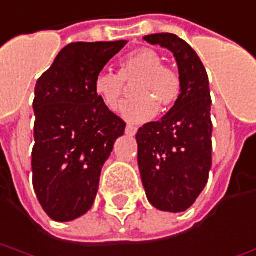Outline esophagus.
<instances>
[{
	"label": "esophagus",
	"instance_id": "obj_1",
	"mask_svg": "<svg viewBox=\"0 0 256 256\" xmlns=\"http://www.w3.org/2000/svg\"><path fill=\"white\" fill-rule=\"evenodd\" d=\"M125 132H126V134H128V135H135V134H136V126H134V125H131V124H128L126 125V128H125Z\"/></svg>",
	"mask_w": 256,
	"mask_h": 256
}]
</instances>
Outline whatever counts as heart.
I'll list each match as a JSON object with an SVG mask.
<instances>
[{"label":"heart","mask_w":256,"mask_h":256,"mask_svg":"<svg viewBox=\"0 0 256 256\" xmlns=\"http://www.w3.org/2000/svg\"><path fill=\"white\" fill-rule=\"evenodd\" d=\"M134 84L136 97L125 102L120 112L131 122H144L160 110H168L178 101L182 78L178 70L164 64V58L150 48H140L120 62L118 73L102 70L94 78V92L108 110H116L124 96L126 84Z\"/></svg>","instance_id":"b5f03b06"}]
</instances>
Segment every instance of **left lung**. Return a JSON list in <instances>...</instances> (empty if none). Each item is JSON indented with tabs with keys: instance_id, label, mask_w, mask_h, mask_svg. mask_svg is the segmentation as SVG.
<instances>
[{
	"instance_id": "1",
	"label": "left lung",
	"mask_w": 256,
	"mask_h": 256,
	"mask_svg": "<svg viewBox=\"0 0 256 256\" xmlns=\"http://www.w3.org/2000/svg\"><path fill=\"white\" fill-rule=\"evenodd\" d=\"M144 39L173 53L182 92L160 121L138 130L140 178L154 207L162 212H184L207 184L212 162L208 76L193 48L179 36L155 34Z\"/></svg>"
}]
</instances>
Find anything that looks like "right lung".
<instances>
[{"instance_id":"add662e5","label":"right lung","mask_w":256,"mask_h":256,"mask_svg":"<svg viewBox=\"0 0 256 256\" xmlns=\"http://www.w3.org/2000/svg\"><path fill=\"white\" fill-rule=\"evenodd\" d=\"M128 40L63 48L35 87L34 188L44 212L72 221L92 208L102 164L125 122L94 92V78Z\"/></svg>"}]
</instances>
